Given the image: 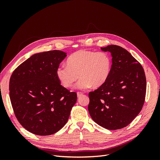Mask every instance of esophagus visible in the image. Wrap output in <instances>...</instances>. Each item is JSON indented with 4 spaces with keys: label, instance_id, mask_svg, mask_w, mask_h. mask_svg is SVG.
Wrapping results in <instances>:
<instances>
[{
    "label": "esophagus",
    "instance_id": "1",
    "mask_svg": "<svg viewBox=\"0 0 160 160\" xmlns=\"http://www.w3.org/2000/svg\"><path fill=\"white\" fill-rule=\"evenodd\" d=\"M81 95H83V93H81V92H77V97L78 98H80Z\"/></svg>",
    "mask_w": 160,
    "mask_h": 160
}]
</instances>
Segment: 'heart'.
<instances>
[{
  "label": "heart",
  "mask_w": 160,
  "mask_h": 160,
  "mask_svg": "<svg viewBox=\"0 0 160 160\" xmlns=\"http://www.w3.org/2000/svg\"><path fill=\"white\" fill-rule=\"evenodd\" d=\"M67 65L57 67L56 75L61 83L70 88L78 79L75 88L86 89L92 86L98 88L108 79L111 71L112 61L106 52L79 50L71 54L67 61Z\"/></svg>",
  "instance_id": "1"
}]
</instances>
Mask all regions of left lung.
Masks as SVG:
<instances>
[{"instance_id":"obj_1","label":"left lung","mask_w":160,"mask_h":160,"mask_svg":"<svg viewBox=\"0 0 160 160\" xmlns=\"http://www.w3.org/2000/svg\"><path fill=\"white\" fill-rule=\"evenodd\" d=\"M112 56L108 79L89 93V113L94 122L110 130L126 127L141 111L146 93V78L141 64L123 48L101 47Z\"/></svg>"}]
</instances>
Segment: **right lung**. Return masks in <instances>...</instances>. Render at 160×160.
<instances>
[{
  "label": "right lung",
  "instance_id": "1",
  "mask_svg": "<svg viewBox=\"0 0 160 160\" xmlns=\"http://www.w3.org/2000/svg\"><path fill=\"white\" fill-rule=\"evenodd\" d=\"M58 50L37 53L14 70L9 82L11 102L18 122L31 133L49 135L67 123L77 93L61 85L56 69L67 56Z\"/></svg>",
  "mask_w": 160,
  "mask_h": 160
}]
</instances>
